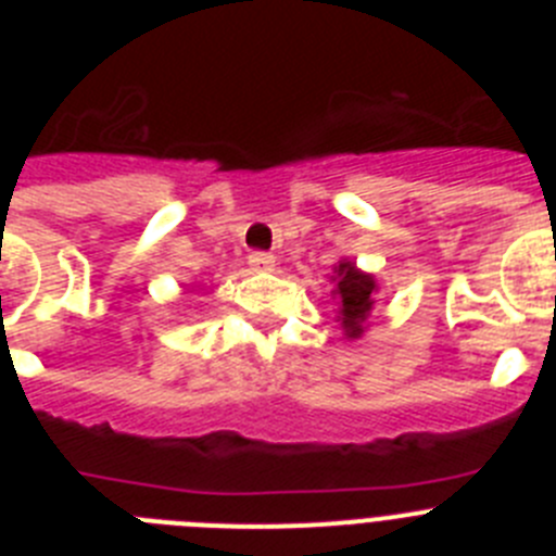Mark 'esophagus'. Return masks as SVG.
<instances>
[{
	"instance_id": "obj_1",
	"label": "esophagus",
	"mask_w": 556,
	"mask_h": 556,
	"mask_svg": "<svg viewBox=\"0 0 556 556\" xmlns=\"http://www.w3.org/2000/svg\"><path fill=\"white\" fill-rule=\"evenodd\" d=\"M250 267L253 269H273L275 267V255L273 253H264V250H255V253H250Z\"/></svg>"
}]
</instances>
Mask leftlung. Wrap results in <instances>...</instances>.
I'll return each instance as SVG.
<instances>
[{
	"instance_id": "left-lung-1",
	"label": "left lung",
	"mask_w": 556,
	"mask_h": 556,
	"mask_svg": "<svg viewBox=\"0 0 556 556\" xmlns=\"http://www.w3.org/2000/svg\"><path fill=\"white\" fill-rule=\"evenodd\" d=\"M337 275V294L339 303H342V308H339V314H342V326L348 328V337L356 339L358 333H362V320H365L372 308L376 281H372V275L358 273L351 262L339 264Z\"/></svg>"
}]
</instances>
